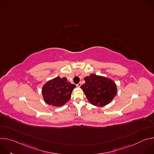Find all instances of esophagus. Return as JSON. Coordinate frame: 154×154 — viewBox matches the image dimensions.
<instances>
[{"label": "esophagus", "instance_id": "obj_1", "mask_svg": "<svg viewBox=\"0 0 154 154\" xmlns=\"http://www.w3.org/2000/svg\"><path fill=\"white\" fill-rule=\"evenodd\" d=\"M81 85H82V83H79L78 84H77V85H76V86H77V87H79H79H80V86H81Z\"/></svg>", "mask_w": 154, "mask_h": 154}]
</instances>
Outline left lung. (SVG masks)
I'll use <instances>...</instances> for the list:
<instances>
[{"label": "left lung", "instance_id": "obj_1", "mask_svg": "<svg viewBox=\"0 0 154 154\" xmlns=\"http://www.w3.org/2000/svg\"><path fill=\"white\" fill-rule=\"evenodd\" d=\"M85 83L80 88L91 104L103 106L110 102L117 94L114 81L108 78L91 74L85 78Z\"/></svg>", "mask_w": 154, "mask_h": 154}]
</instances>
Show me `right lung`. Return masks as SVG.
<instances>
[{
	"label": "right lung",
	"mask_w": 154,
	"mask_h": 154,
	"mask_svg": "<svg viewBox=\"0 0 154 154\" xmlns=\"http://www.w3.org/2000/svg\"><path fill=\"white\" fill-rule=\"evenodd\" d=\"M75 87V85L68 82L66 77H57L43 86L42 94L44 100L49 105L62 106L70 99Z\"/></svg>",
	"instance_id": "1"
}]
</instances>
